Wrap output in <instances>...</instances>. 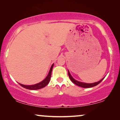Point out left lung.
<instances>
[{"label":"left lung","mask_w":120,"mask_h":120,"mask_svg":"<svg viewBox=\"0 0 120 120\" xmlns=\"http://www.w3.org/2000/svg\"><path fill=\"white\" fill-rule=\"evenodd\" d=\"M68 76H69L70 80H71L72 82L73 83H75L76 85H77L78 86H79V87H81L82 88H91L93 87H94V86H96L97 85H98V84H99L100 82H101L105 78V77L104 78H103L101 79H100V81H98V82H94V83H85V82H80V81H77L75 79H73V77L71 76V73H70V71H68Z\"/></svg>","instance_id":"obj_1"}]
</instances>
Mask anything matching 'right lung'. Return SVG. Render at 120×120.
I'll return each instance as SVG.
<instances>
[{
    "label": "right lung",
    "instance_id": "1",
    "mask_svg": "<svg viewBox=\"0 0 120 120\" xmlns=\"http://www.w3.org/2000/svg\"><path fill=\"white\" fill-rule=\"evenodd\" d=\"M53 66L54 64L52 65V66H51L50 70H49L48 74L47 77H46L45 79H44L42 81H41V82L38 83L37 84H32V85H25V84L19 83L20 84V85L22 87L25 88L26 89H30V90H37V89H39L45 87L46 86L48 85L49 81H50L51 76H52V68H53Z\"/></svg>",
    "mask_w": 120,
    "mask_h": 120
}]
</instances>
